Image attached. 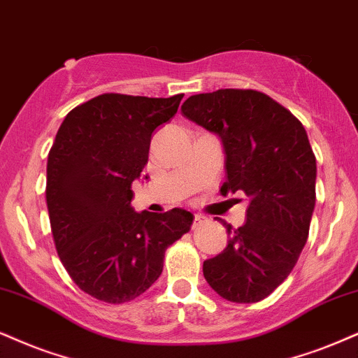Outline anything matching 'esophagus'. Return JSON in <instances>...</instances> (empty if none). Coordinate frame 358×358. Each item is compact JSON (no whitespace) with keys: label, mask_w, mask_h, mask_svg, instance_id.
<instances>
[{"label":"esophagus","mask_w":358,"mask_h":358,"mask_svg":"<svg viewBox=\"0 0 358 358\" xmlns=\"http://www.w3.org/2000/svg\"><path fill=\"white\" fill-rule=\"evenodd\" d=\"M206 220H207V219L204 217V215H199V214H196V215H194L192 229H197V227H199V226H202V224H204Z\"/></svg>","instance_id":"obj_1"}]
</instances>
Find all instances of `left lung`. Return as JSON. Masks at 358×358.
<instances>
[{"mask_svg":"<svg viewBox=\"0 0 358 358\" xmlns=\"http://www.w3.org/2000/svg\"><path fill=\"white\" fill-rule=\"evenodd\" d=\"M182 116L219 136L226 154L220 192L249 197L244 226L227 229V247L204 260V277L226 301L266 299L297 264L315 207V156L302 122L254 90L194 94Z\"/></svg>","mask_w":358,"mask_h":358,"instance_id":"obj_1","label":"left lung"}]
</instances>
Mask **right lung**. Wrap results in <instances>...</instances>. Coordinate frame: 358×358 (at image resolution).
Listing matches in <instances>:
<instances>
[{
    "label": "right lung",
    "mask_w": 358,
    "mask_h": 358,
    "mask_svg": "<svg viewBox=\"0 0 358 358\" xmlns=\"http://www.w3.org/2000/svg\"><path fill=\"white\" fill-rule=\"evenodd\" d=\"M182 98L96 96L68 113L48 154L46 204L57 255L74 284L98 301L122 303L144 294L161 275L167 247L191 231L186 209L131 207L152 132Z\"/></svg>",
    "instance_id": "right-lung-1"
}]
</instances>
